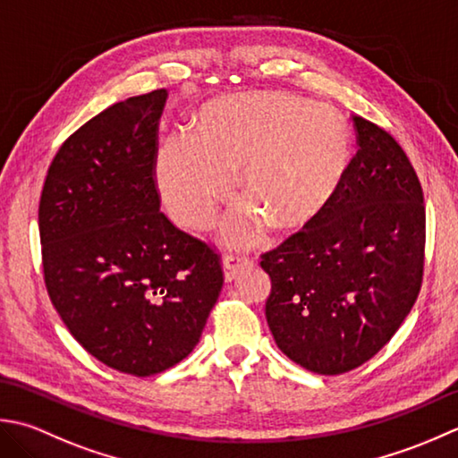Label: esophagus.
<instances>
[{
	"label": "esophagus",
	"instance_id": "esophagus-1",
	"mask_svg": "<svg viewBox=\"0 0 458 458\" xmlns=\"http://www.w3.org/2000/svg\"><path fill=\"white\" fill-rule=\"evenodd\" d=\"M249 267H253V260L247 259V257H242V255L229 253V255L223 257V273H225V281L227 283L235 281V278L242 273V270L249 268Z\"/></svg>",
	"mask_w": 458,
	"mask_h": 458
}]
</instances>
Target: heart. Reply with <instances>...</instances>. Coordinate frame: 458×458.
Instances as JSON below:
<instances>
[{"instance_id": "1", "label": "heart", "mask_w": 458, "mask_h": 458, "mask_svg": "<svg viewBox=\"0 0 458 458\" xmlns=\"http://www.w3.org/2000/svg\"><path fill=\"white\" fill-rule=\"evenodd\" d=\"M352 134L338 112L276 90L242 92L203 105L190 136L170 138L156 156V182L172 217L208 225L237 176L247 213L227 223L235 242L255 239L260 222L278 233L318 219L346 180ZM259 218L257 220L256 217Z\"/></svg>"}]
</instances>
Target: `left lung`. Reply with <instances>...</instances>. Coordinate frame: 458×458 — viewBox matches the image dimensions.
Instances as JSON below:
<instances>
[{
  "mask_svg": "<svg viewBox=\"0 0 458 458\" xmlns=\"http://www.w3.org/2000/svg\"><path fill=\"white\" fill-rule=\"evenodd\" d=\"M358 152L340 191L310 225L260 255L265 314L276 346L308 371L360 368L391 340L417 301L425 203L403 148L353 116Z\"/></svg>",
  "mask_w": 458,
  "mask_h": 458,
  "instance_id": "left-lung-1",
  "label": "left lung"
}]
</instances>
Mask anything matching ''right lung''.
<instances>
[{
    "mask_svg": "<svg viewBox=\"0 0 458 458\" xmlns=\"http://www.w3.org/2000/svg\"><path fill=\"white\" fill-rule=\"evenodd\" d=\"M165 89L130 97L64 140L39 201L43 276L72 338L146 377L188 358L223 286L221 257L160 211Z\"/></svg>",
    "mask_w": 458,
    "mask_h": 458,
    "instance_id": "add662e5",
    "label": "right lung"
}]
</instances>
